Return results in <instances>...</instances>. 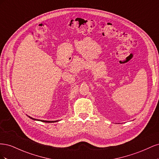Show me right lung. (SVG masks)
<instances>
[{
	"label": "right lung",
	"instance_id": "obj_1",
	"mask_svg": "<svg viewBox=\"0 0 159 159\" xmlns=\"http://www.w3.org/2000/svg\"><path fill=\"white\" fill-rule=\"evenodd\" d=\"M30 118H31L32 119H33V120H37V119H34V118H32V117H29ZM38 121H42V122H44V123H54V122H56V121H42V120H38Z\"/></svg>",
	"mask_w": 159,
	"mask_h": 159
}]
</instances>
